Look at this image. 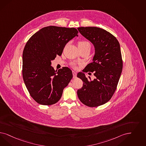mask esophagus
Segmentation results:
<instances>
[{
    "mask_svg": "<svg viewBox=\"0 0 146 146\" xmlns=\"http://www.w3.org/2000/svg\"><path fill=\"white\" fill-rule=\"evenodd\" d=\"M72 73H73V78L75 79L76 78V73L74 71H73L72 72Z\"/></svg>",
    "mask_w": 146,
    "mask_h": 146,
    "instance_id": "34e87169",
    "label": "esophagus"
}]
</instances>
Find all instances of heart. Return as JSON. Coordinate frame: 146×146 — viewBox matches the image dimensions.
Listing matches in <instances>:
<instances>
[{
  "mask_svg": "<svg viewBox=\"0 0 146 146\" xmlns=\"http://www.w3.org/2000/svg\"><path fill=\"white\" fill-rule=\"evenodd\" d=\"M78 48H90L91 49V44L88 41H80L78 42ZM73 67H75V65L73 64Z\"/></svg>",
  "mask_w": 146,
  "mask_h": 146,
  "instance_id": "obj_1",
  "label": "heart"
}]
</instances>
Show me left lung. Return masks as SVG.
<instances>
[{"label": "left lung", "mask_w": 146, "mask_h": 146, "mask_svg": "<svg viewBox=\"0 0 146 146\" xmlns=\"http://www.w3.org/2000/svg\"><path fill=\"white\" fill-rule=\"evenodd\" d=\"M78 30L94 46L93 62L86 67L84 72H94L95 79L92 80L84 73H78L77 77L84 84L77 94L86 106H101L111 99L120 78L123 63L120 44L114 35L101 28L81 27Z\"/></svg>", "instance_id": "8db88e82"}]
</instances>
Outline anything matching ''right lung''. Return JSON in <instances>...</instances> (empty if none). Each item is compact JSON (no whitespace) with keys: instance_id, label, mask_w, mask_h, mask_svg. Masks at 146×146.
<instances>
[{"instance_id":"add662e5","label":"right lung","mask_w":146,"mask_h":146,"mask_svg":"<svg viewBox=\"0 0 146 146\" xmlns=\"http://www.w3.org/2000/svg\"><path fill=\"white\" fill-rule=\"evenodd\" d=\"M78 33L75 28L50 26L27 42L23 53V77L31 97L40 105L56 103L73 78L69 68L55 70L51 61L61 55L66 44Z\"/></svg>"}]
</instances>
